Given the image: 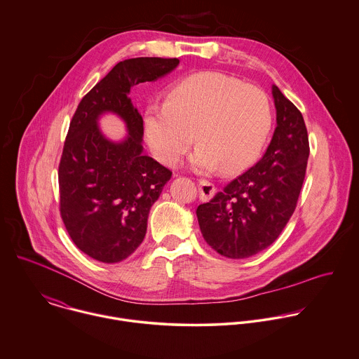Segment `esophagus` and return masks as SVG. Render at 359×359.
I'll use <instances>...</instances> for the list:
<instances>
[{"label":"esophagus","instance_id":"34e87169","mask_svg":"<svg viewBox=\"0 0 359 359\" xmlns=\"http://www.w3.org/2000/svg\"><path fill=\"white\" fill-rule=\"evenodd\" d=\"M198 188H199V196H201V199L202 201H210L212 199V196L216 194V188H215V185L212 184V182H209V181H199V185H198Z\"/></svg>","mask_w":359,"mask_h":359}]
</instances>
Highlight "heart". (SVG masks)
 Here are the masks:
<instances>
[{
  "label": "heart",
  "instance_id": "1",
  "mask_svg": "<svg viewBox=\"0 0 359 359\" xmlns=\"http://www.w3.org/2000/svg\"><path fill=\"white\" fill-rule=\"evenodd\" d=\"M270 128L266 93L219 72L182 79L167 102L150 104L144 114V135L153 154L174 165L196 140L199 147L189 164L199 172L220 164L226 171L248 165L262 150Z\"/></svg>",
  "mask_w": 359,
  "mask_h": 359
}]
</instances>
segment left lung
Segmentation results:
<instances>
[{"mask_svg":"<svg viewBox=\"0 0 359 359\" xmlns=\"http://www.w3.org/2000/svg\"><path fill=\"white\" fill-rule=\"evenodd\" d=\"M276 129L263 157L196 210L205 241L245 259L270 246L292 216L304 184L309 139L299 110L273 85Z\"/></svg>","mask_w":359,"mask_h":359,"instance_id":"1","label":"left lung"}]
</instances>
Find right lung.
<instances>
[{
    "instance_id": "1",
    "label": "right lung",
    "mask_w": 359,
    "mask_h": 359,
    "mask_svg": "<svg viewBox=\"0 0 359 359\" xmlns=\"http://www.w3.org/2000/svg\"><path fill=\"white\" fill-rule=\"evenodd\" d=\"M178 64L157 57L121 61L81 100L69 123L58 168L60 210L74 243L95 260L118 263L137 249L150 208L171 178L170 170L143 154V118L129 93ZM104 114L124 121L127 135L120 141L100 129Z\"/></svg>"
}]
</instances>
